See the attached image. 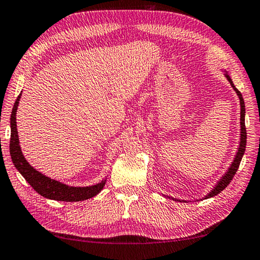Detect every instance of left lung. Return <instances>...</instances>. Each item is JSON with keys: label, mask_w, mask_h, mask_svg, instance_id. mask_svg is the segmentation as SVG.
I'll return each instance as SVG.
<instances>
[{"label": "left lung", "mask_w": 260, "mask_h": 260, "mask_svg": "<svg viewBox=\"0 0 260 260\" xmlns=\"http://www.w3.org/2000/svg\"><path fill=\"white\" fill-rule=\"evenodd\" d=\"M225 77L228 78V81L230 82V84L234 88L235 91L238 94V97H240V102H241V142H240V148H238V151L236 156H235V159L232 166H230L229 170L226 171V174L222 177L220 179V182L216 184V186L214 187L211 192L208 193L207 196L205 198L206 199H208V198H212L214 196H217L221 191H223V189L228 186L232 182L235 174H236L237 170H238V167H240V163L242 160L243 155H244V151H245V146H246V128H245V105H244V101H243V97H242V93L238 91V90L235 88V85L233 83L232 78L228 75V74H225ZM174 199V198H172ZM175 200V199H174ZM180 201V200H179Z\"/></svg>", "instance_id": "8db88e82"}]
</instances>
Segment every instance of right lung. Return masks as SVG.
<instances>
[{"label": "right lung", "mask_w": 260, "mask_h": 260, "mask_svg": "<svg viewBox=\"0 0 260 260\" xmlns=\"http://www.w3.org/2000/svg\"><path fill=\"white\" fill-rule=\"evenodd\" d=\"M22 93H19L17 100L15 102L14 108H12L11 117H10V127H11V134H10V156L12 159V163L16 167V169L20 172L26 182L31 185L32 188L36 192H38L40 196H43L47 199L57 200V201H82L90 199L102 191L104 187L106 180H103L102 183H98L93 186H86V187H73L68 186V185L59 183L57 180L51 179L48 177L44 176L41 172L37 171L35 168H32L27 160L24 158L19 147V140H18V132H17V125H16V112H17V106L19 103V98Z\"/></svg>", "instance_id": "add662e5"}]
</instances>
